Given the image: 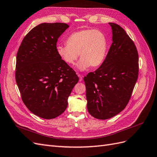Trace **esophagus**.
Masks as SVG:
<instances>
[{
    "label": "esophagus",
    "mask_w": 157,
    "mask_h": 157,
    "mask_svg": "<svg viewBox=\"0 0 157 157\" xmlns=\"http://www.w3.org/2000/svg\"><path fill=\"white\" fill-rule=\"evenodd\" d=\"M78 77H79V82H82V80H83V77H82V75L80 74H78Z\"/></svg>",
    "instance_id": "obj_1"
}]
</instances>
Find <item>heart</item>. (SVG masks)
I'll list each match as a JSON object with an SVG mask.
<instances>
[{
    "label": "heart",
    "mask_w": 157,
    "mask_h": 157,
    "mask_svg": "<svg viewBox=\"0 0 157 157\" xmlns=\"http://www.w3.org/2000/svg\"><path fill=\"white\" fill-rule=\"evenodd\" d=\"M66 45H58L56 52L66 64H78L80 70L89 66L97 67L104 61L107 51V39L102 31L94 29H80L71 33L66 39Z\"/></svg>",
    "instance_id": "1"
}]
</instances>
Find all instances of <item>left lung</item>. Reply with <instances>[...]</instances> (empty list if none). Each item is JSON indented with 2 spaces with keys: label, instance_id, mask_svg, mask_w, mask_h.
<instances>
[{
  "label": "left lung",
  "instance_id": "1",
  "mask_svg": "<svg viewBox=\"0 0 157 157\" xmlns=\"http://www.w3.org/2000/svg\"><path fill=\"white\" fill-rule=\"evenodd\" d=\"M113 43L101 66L83 80L89 113L106 120L127 106L138 78L139 56L132 39L119 25L109 23Z\"/></svg>",
  "mask_w": 157,
  "mask_h": 157
}]
</instances>
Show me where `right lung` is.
<instances>
[{
  "mask_svg": "<svg viewBox=\"0 0 157 157\" xmlns=\"http://www.w3.org/2000/svg\"><path fill=\"white\" fill-rule=\"evenodd\" d=\"M69 25L43 23L22 40L16 56V81L31 113L52 119L64 113L78 76L56 52L58 39Z\"/></svg>",
  "mask_w": 157,
  "mask_h": 157,
  "instance_id": "1",
  "label": "right lung"
}]
</instances>
